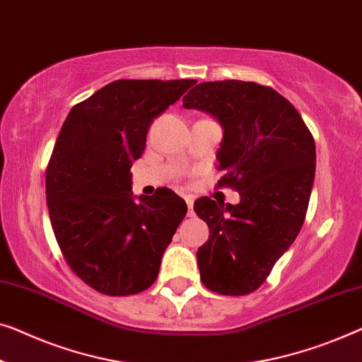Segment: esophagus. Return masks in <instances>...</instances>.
<instances>
[{
    "instance_id": "obj_1",
    "label": "esophagus",
    "mask_w": 362,
    "mask_h": 362,
    "mask_svg": "<svg viewBox=\"0 0 362 362\" xmlns=\"http://www.w3.org/2000/svg\"><path fill=\"white\" fill-rule=\"evenodd\" d=\"M186 204H187V216L192 217L194 216V197L187 196L186 197Z\"/></svg>"
}]
</instances>
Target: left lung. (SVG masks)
Segmentation results:
<instances>
[{"mask_svg": "<svg viewBox=\"0 0 362 362\" xmlns=\"http://www.w3.org/2000/svg\"><path fill=\"white\" fill-rule=\"evenodd\" d=\"M182 107L211 112L222 124L217 186L240 194L237 206L207 196L194 202L209 227L197 250L201 281L222 296L251 294L300 232L315 180V142L297 109L255 81L201 83Z\"/></svg>", "mask_w": 362, "mask_h": 362, "instance_id": "8db88e82", "label": "left lung"}]
</instances>
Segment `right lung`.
Wrapping results in <instances>:
<instances>
[{"mask_svg": "<svg viewBox=\"0 0 362 362\" xmlns=\"http://www.w3.org/2000/svg\"><path fill=\"white\" fill-rule=\"evenodd\" d=\"M196 80H117L78 103L45 170L57 243L70 269L106 296L139 294L158 277L161 256L186 217L168 187L134 201L132 161L150 124Z\"/></svg>", "mask_w": 362, "mask_h": 362, "instance_id": "obj_1", "label": "right lung"}]
</instances>
